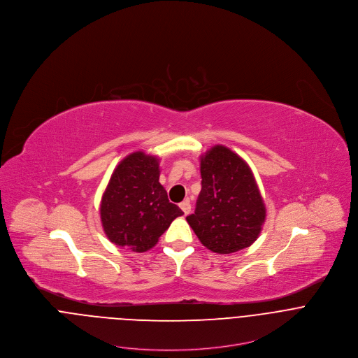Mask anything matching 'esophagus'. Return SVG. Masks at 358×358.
Listing matches in <instances>:
<instances>
[{
  "label": "esophagus",
  "instance_id": "esophagus-1",
  "mask_svg": "<svg viewBox=\"0 0 358 358\" xmlns=\"http://www.w3.org/2000/svg\"><path fill=\"white\" fill-rule=\"evenodd\" d=\"M179 206L182 208V210L185 212V215H189V213L192 212V205H190V201H189V200H185L183 203H180Z\"/></svg>",
  "mask_w": 358,
  "mask_h": 358
}]
</instances>
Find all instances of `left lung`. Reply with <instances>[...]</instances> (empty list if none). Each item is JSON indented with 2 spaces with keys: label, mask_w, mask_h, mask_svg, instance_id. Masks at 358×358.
<instances>
[{
  "label": "left lung",
  "mask_w": 358,
  "mask_h": 358,
  "mask_svg": "<svg viewBox=\"0 0 358 358\" xmlns=\"http://www.w3.org/2000/svg\"><path fill=\"white\" fill-rule=\"evenodd\" d=\"M201 192L186 217L201 244L220 255L252 245L262 231L266 206L250 165L226 146L201 157Z\"/></svg>",
  "instance_id": "obj_1"
}]
</instances>
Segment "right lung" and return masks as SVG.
<instances>
[{
  "mask_svg": "<svg viewBox=\"0 0 358 358\" xmlns=\"http://www.w3.org/2000/svg\"><path fill=\"white\" fill-rule=\"evenodd\" d=\"M159 179L158 158L127 155L114 169L101 201V220L107 238L121 248L146 252L158 243L173 219L183 212L169 203Z\"/></svg>",
  "mask_w": 358,
  "mask_h": 358,
  "instance_id": "add662e5",
  "label": "right lung"
}]
</instances>
